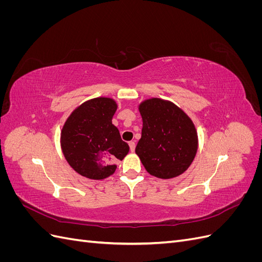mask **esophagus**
<instances>
[{"instance_id":"esophagus-1","label":"esophagus","mask_w":262,"mask_h":262,"mask_svg":"<svg viewBox=\"0 0 262 262\" xmlns=\"http://www.w3.org/2000/svg\"><path fill=\"white\" fill-rule=\"evenodd\" d=\"M129 146H130L131 152H134V149H136V142H134V141L129 142Z\"/></svg>"}]
</instances>
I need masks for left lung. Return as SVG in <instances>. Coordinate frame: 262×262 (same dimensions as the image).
<instances>
[{
	"label": "left lung",
	"instance_id": "8db88e82",
	"mask_svg": "<svg viewBox=\"0 0 262 262\" xmlns=\"http://www.w3.org/2000/svg\"><path fill=\"white\" fill-rule=\"evenodd\" d=\"M143 121L136 153L152 176L170 179L185 172L198 150V133L190 117L169 100L149 98L139 105Z\"/></svg>",
	"mask_w": 262,
	"mask_h": 262
}]
</instances>
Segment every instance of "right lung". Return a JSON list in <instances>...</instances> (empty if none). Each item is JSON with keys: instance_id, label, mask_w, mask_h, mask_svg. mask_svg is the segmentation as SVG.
I'll list each match as a JSON object with an SVG mask.
<instances>
[{"instance_id": "1", "label": "right lung", "mask_w": 262, "mask_h": 262, "mask_svg": "<svg viewBox=\"0 0 262 262\" xmlns=\"http://www.w3.org/2000/svg\"><path fill=\"white\" fill-rule=\"evenodd\" d=\"M118 108L115 99L97 97L83 102L69 116L61 130L60 143L67 162L77 173L102 180L116 171L117 161L129 153L113 124Z\"/></svg>"}]
</instances>
